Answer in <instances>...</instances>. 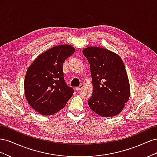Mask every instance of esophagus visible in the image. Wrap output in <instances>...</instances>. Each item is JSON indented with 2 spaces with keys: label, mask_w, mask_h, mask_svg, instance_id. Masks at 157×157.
Listing matches in <instances>:
<instances>
[{
  "label": "esophagus",
  "mask_w": 157,
  "mask_h": 157,
  "mask_svg": "<svg viewBox=\"0 0 157 157\" xmlns=\"http://www.w3.org/2000/svg\"><path fill=\"white\" fill-rule=\"evenodd\" d=\"M83 87H84V84H80V86H79L78 87H76V88H75V90H77V91H79V90H80V89H82Z\"/></svg>",
  "instance_id": "obj_1"
}]
</instances>
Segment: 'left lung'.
Instances as JSON below:
<instances>
[{"label":"left lung","instance_id":"8db88e82","mask_svg":"<svg viewBox=\"0 0 157 157\" xmlns=\"http://www.w3.org/2000/svg\"><path fill=\"white\" fill-rule=\"evenodd\" d=\"M90 65L94 90L88 103L103 117L120 113L130 97V84L125 66L114 52L99 47L83 51Z\"/></svg>","mask_w":157,"mask_h":157}]
</instances>
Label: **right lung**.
<instances>
[{
	"label": "right lung",
	"instance_id": "add662e5",
	"mask_svg": "<svg viewBox=\"0 0 157 157\" xmlns=\"http://www.w3.org/2000/svg\"><path fill=\"white\" fill-rule=\"evenodd\" d=\"M75 50L59 45L38 56L28 69L25 78V97L29 105L43 115H51L63 109L74 90L63 77V64Z\"/></svg>",
	"mask_w": 157,
	"mask_h": 157
}]
</instances>
